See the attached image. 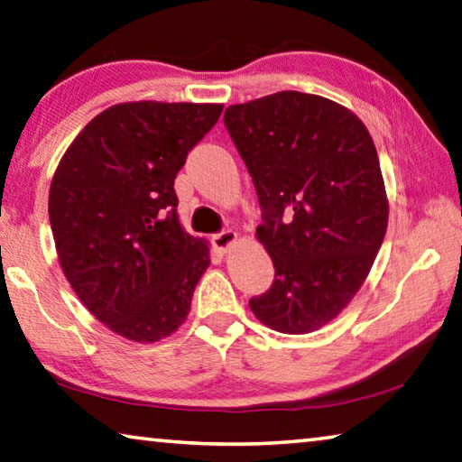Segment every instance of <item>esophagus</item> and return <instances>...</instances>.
<instances>
[{
  "label": "esophagus",
  "mask_w": 462,
  "mask_h": 462,
  "mask_svg": "<svg viewBox=\"0 0 462 462\" xmlns=\"http://www.w3.org/2000/svg\"><path fill=\"white\" fill-rule=\"evenodd\" d=\"M236 232L234 230H222V232H217V234H214V246L217 248V250H222V253H226V250H228L234 242H236Z\"/></svg>",
  "instance_id": "esophagus-1"
}]
</instances>
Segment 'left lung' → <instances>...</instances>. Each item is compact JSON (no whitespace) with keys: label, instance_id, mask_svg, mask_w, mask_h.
<instances>
[{"label":"left lung","instance_id":"1","mask_svg":"<svg viewBox=\"0 0 462 462\" xmlns=\"http://www.w3.org/2000/svg\"><path fill=\"white\" fill-rule=\"evenodd\" d=\"M224 125L253 178L256 236L274 264L250 309L281 333L315 331L354 299L385 236L374 141L346 106L297 90L232 105Z\"/></svg>","mask_w":462,"mask_h":462}]
</instances>
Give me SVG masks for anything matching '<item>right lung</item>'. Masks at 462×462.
Returning <instances> with one entry per match:
<instances>
[{"mask_svg": "<svg viewBox=\"0 0 462 462\" xmlns=\"http://www.w3.org/2000/svg\"><path fill=\"white\" fill-rule=\"evenodd\" d=\"M222 108L115 105L80 131L54 173L48 214L66 279L131 341L178 329L209 266L206 242L181 228L173 181Z\"/></svg>", "mask_w": 462, "mask_h": 462, "instance_id": "add662e5", "label": "right lung"}]
</instances>
